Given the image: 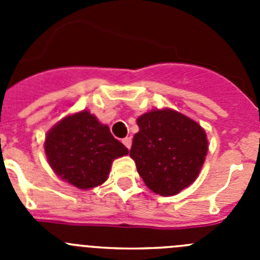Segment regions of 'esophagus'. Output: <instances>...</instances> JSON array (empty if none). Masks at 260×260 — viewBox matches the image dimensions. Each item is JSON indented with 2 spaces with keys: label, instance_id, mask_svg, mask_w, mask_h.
<instances>
[{
  "label": "esophagus",
  "instance_id": "esophagus-1",
  "mask_svg": "<svg viewBox=\"0 0 260 260\" xmlns=\"http://www.w3.org/2000/svg\"><path fill=\"white\" fill-rule=\"evenodd\" d=\"M122 143L125 144V147H126V148H127V150H130V148H132V138H130V137L123 138Z\"/></svg>",
  "mask_w": 260,
  "mask_h": 260
}]
</instances>
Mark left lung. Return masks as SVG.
Returning a JSON list of instances; mask_svg holds the SVG:
<instances>
[{"mask_svg": "<svg viewBox=\"0 0 260 260\" xmlns=\"http://www.w3.org/2000/svg\"><path fill=\"white\" fill-rule=\"evenodd\" d=\"M130 157L148 189L162 197L191 185L207 155L206 133L189 117L171 109L151 110L138 118Z\"/></svg>", "mask_w": 260, "mask_h": 260, "instance_id": "left-lung-1", "label": "left lung"}]
</instances>
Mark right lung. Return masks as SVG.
<instances>
[{"label":"right lung","instance_id":"right-lung-1","mask_svg":"<svg viewBox=\"0 0 260 260\" xmlns=\"http://www.w3.org/2000/svg\"><path fill=\"white\" fill-rule=\"evenodd\" d=\"M44 148L54 173L82 190L102 185L114 158L128 153L87 110L57 123L47 134Z\"/></svg>","mask_w":260,"mask_h":260}]
</instances>
